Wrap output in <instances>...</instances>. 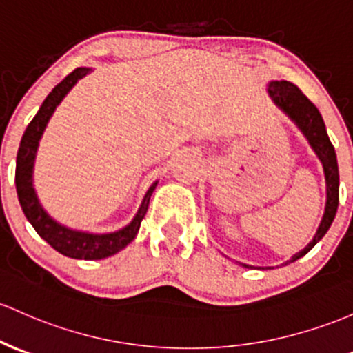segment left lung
I'll use <instances>...</instances> for the list:
<instances>
[{
  "mask_svg": "<svg viewBox=\"0 0 353 353\" xmlns=\"http://www.w3.org/2000/svg\"><path fill=\"white\" fill-rule=\"evenodd\" d=\"M268 95L273 100V103L280 108L283 114L288 115V119L300 129V132L305 135V139L308 141L310 147L313 149V152L316 154V157L320 159L321 165H323L325 172V184H327V203H325V212L323 218L320 221V226L316 230L315 236H313L312 241L301 251H298L296 254H293L288 263L296 261L298 258L305 256L316 243L327 234L328 228L334 223L336 208H339V164H336V154L334 145H332L330 139H328L327 129H325V122L321 119L319 108L313 105L312 102L303 95V92L296 87V85L286 82V80H273L268 83ZM245 268H250V265L245 263H239ZM253 268V266H251ZM265 270V268H259Z\"/></svg>",
  "mask_w": 353,
  "mask_h": 353,
  "instance_id": "left-lung-1",
  "label": "left lung"
}]
</instances>
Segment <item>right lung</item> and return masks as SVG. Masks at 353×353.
<instances>
[{
	"instance_id": "1",
	"label": "right lung",
	"mask_w": 353,
	"mask_h": 353,
	"mask_svg": "<svg viewBox=\"0 0 353 353\" xmlns=\"http://www.w3.org/2000/svg\"><path fill=\"white\" fill-rule=\"evenodd\" d=\"M90 72L92 68L87 67L75 68L50 92L43 103H41L40 110L37 112V115L28 123L25 134H23L17 156V172H14L18 201L26 219L32 223V226L40 234V238H43L53 250H57L63 256L75 259H103L119 253L120 250L129 245L139 233V228H141L147 208H149L150 196H152L154 189L157 185L156 181L147 189L144 199H142L132 221L127 226H123L122 230L112 231V233H90V231L73 230V228L65 226V224L53 219L45 211V208L41 206L33 185V168L40 139L61 100L67 97L68 92L75 87L80 79H83Z\"/></svg>"
}]
</instances>
